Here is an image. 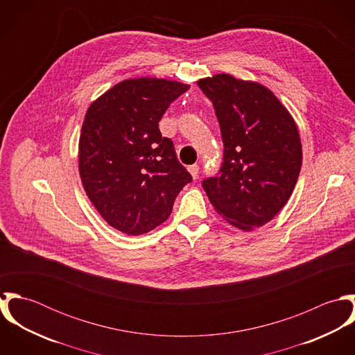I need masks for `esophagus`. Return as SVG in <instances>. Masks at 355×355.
Masks as SVG:
<instances>
[{
    "label": "esophagus",
    "instance_id": "1",
    "mask_svg": "<svg viewBox=\"0 0 355 355\" xmlns=\"http://www.w3.org/2000/svg\"><path fill=\"white\" fill-rule=\"evenodd\" d=\"M187 169H189L190 175L193 176V179L198 178V173H200V166L198 165H190Z\"/></svg>",
    "mask_w": 355,
    "mask_h": 355
}]
</instances>
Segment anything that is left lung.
Returning a JSON list of instances; mask_svg holds the SVG:
<instances>
[{
	"instance_id": "left-lung-1",
	"label": "left lung",
	"mask_w": 355,
	"mask_h": 355,
	"mask_svg": "<svg viewBox=\"0 0 355 355\" xmlns=\"http://www.w3.org/2000/svg\"><path fill=\"white\" fill-rule=\"evenodd\" d=\"M211 101L224 144L221 175L203 182L214 210L250 232L290 200L302 166V144L288 109L263 85L216 73L197 82Z\"/></svg>"
}]
</instances>
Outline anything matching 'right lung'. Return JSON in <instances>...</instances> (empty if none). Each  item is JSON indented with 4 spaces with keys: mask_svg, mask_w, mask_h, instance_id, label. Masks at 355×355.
<instances>
[{
    "mask_svg": "<svg viewBox=\"0 0 355 355\" xmlns=\"http://www.w3.org/2000/svg\"><path fill=\"white\" fill-rule=\"evenodd\" d=\"M190 86L162 78L125 79L92 102L79 138V175L89 200L114 230L137 236L162 224L191 182L162 114Z\"/></svg>",
    "mask_w": 355,
    "mask_h": 355,
    "instance_id": "1",
    "label": "right lung"
}]
</instances>
